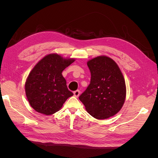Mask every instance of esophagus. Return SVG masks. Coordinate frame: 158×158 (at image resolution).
Wrapping results in <instances>:
<instances>
[{
  "label": "esophagus",
  "instance_id": "esophagus-1",
  "mask_svg": "<svg viewBox=\"0 0 158 158\" xmlns=\"http://www.w3.org/2000/svg\"><path fill=\"white\" fill-rule=\"evenodd\" d=\"M80 92L79 90H76V91H75V92H74V97H76V98H78L79 95H80Z\"/></svg>",
  "mask_w": 158,
  "mask_h": 158
}]
</instances>
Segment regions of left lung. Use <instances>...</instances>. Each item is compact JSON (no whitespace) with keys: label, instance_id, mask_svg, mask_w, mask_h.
Here are the masks:
<instances>
[{"label":"left lung","instance_id":"8db88e82","mask_svg":"<svg viewBox=\"0 0 158 158\" xmlns=\"http://www.w3.org/2000/svg\"><path fill=\"white\" fill-rule=\"evenodd\" d=\"M87 64L91 81L79 99L93 117L106 119L116 114L125 102L127 89L122 72L115 61L101 55L89 60Z\"/></svg>","mask_w":158,"mask_h":158}]
</instances>
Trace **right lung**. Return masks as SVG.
Returning a JSON list of instances; mask_svg holds the SVG:
<instances>
[{
	"instance_id": "add662e5",
	"label": "right lung",
	"mask_w": 158,
	"mask_h": 158,
	"mask_svg": "<svg viewBox=\"0 0 158 158\" xmlns=\"http://www.w3.org/2000/svg\"><path fill=\"white\" fill-rule=\"evenodd\" d=\"M75 60L50 53L34 66L26 80L25 92L28 102L35 111L46 115L54 114L73 96L62 72Z\"/></svg>"
}]
</instances>
